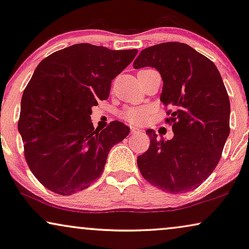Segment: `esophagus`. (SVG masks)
Here are the masks:
<instances>
[{
	"label": "esophagus",
	"mask_w": 249,
	"mask_h": 249,
	"mask_svg": "<svg viewBox=\"0 0 249 249\" xmlns=\"http://www.w3.org/2000/svg\"><path fill=\"white\" fill-rule=\"evenodd\" d=\"M141 130H139V128H137V127H131V134H139V133H141Z\"/></svg>",
	"instance_id": "obj_1"
}]
</instances>
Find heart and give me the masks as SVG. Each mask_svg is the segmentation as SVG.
I'll use <instances>...</instances> for the list:
<instances>
[{
	"label": "heart",
	"instance_id": "heart-1",
	"mask_svg": "<svg viewBox=\"0 0 249 249\" xmlns=\"http://www.w3.org/2000/svg\"><path fill=\"white\" fill-rule=\"evenodd\" d=\"M147 115L146 108H138V107H133V108H128L124 111V117L131 122L132 124H141L144 121Z\"/></svg>",
	"mask_w": 249,
	"mask_h": 249
}]
</instances>
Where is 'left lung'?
<instances>
[{
	"label": "left lung",
	"instance_id": "obj_1",
	"mask_svg": "<svg viewBox=\"0 0 249 249\" xmlns=\"http://www.w3.org/2000/svg\"><path fill=\"white\" fill-rule=\"evenodd\" d=\"M156 69L163 80L160 100L168 107L174 138L159 139L138 156L142 177L169 193L199 187L218 164L230 134V100L216 65L186 43L164 42L141 50L134 69Z\"/></svg>",
	"mask_w": 249,
	"mask_h": 249
}]
</instances>
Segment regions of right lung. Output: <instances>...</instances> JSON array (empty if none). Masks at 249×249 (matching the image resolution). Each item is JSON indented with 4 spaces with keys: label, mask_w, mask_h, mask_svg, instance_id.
<instances>
[{
    "label": "right lung",
    "mask_w": 249,
    "mask_h": 249,
    "mask_svg": "<svg viewBox=\"0 0 249 249\" xmlns=\"http://www.w3.org/2000/svg\"><path fill=\"white\" fill-rule=\"evenodd\" d=\"M137 53L77 43L39 63L21 97L18 131L31 171L48 190L70 195L87 188L130 133L117 121L95 130L90 115Z\"/></svg>",
    "instance_id": "1"
}]
</instances>
